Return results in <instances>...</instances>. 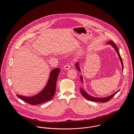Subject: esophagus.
Instances as JSON below:
<instances>
[{
    "label": "esophagus",
    "instance_id": "34e87169",
    "mask_svg": "<svg viewBox=\"0 0 134 134\" xmlns=\"http://www.w3.org/2000/svg\"><path fill=\"white\" fill-rule=\"evenodd\" d=\"M71 68V64H66V65H64V69L66 70H68L69 69H70Z\"/></svg>",
    "mask_w": 134,
    "mask_h": 134
}]
</instances>
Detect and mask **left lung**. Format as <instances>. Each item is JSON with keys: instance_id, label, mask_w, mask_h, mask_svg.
<instances>
[{"instance_id": "obj_1", "label": "left lung", "mask_w": 134, "mask_h": 134, "mask_svg": "<svg viewBox=\"0 0 134 134\" xmlns=\"http://www.w3.org/2000/svg\"><path fill=\"white\" fill-rule=\"evenodd\" d=\"M107 44H110L111 45V46H113V47H114L115 51L116 52L118 55V56L120 58V61L121 62V64H122V70H123V61H122V58L121 57L120 55V53H119V50H118V47L116 46V45L115 44V43L112 41H109L108 42H107ZM75 66L76 67L77 70L80 72V68L79 67V65H78V63H76L75 64ZM80 79H81V80L83 81V79H82V77H80ZM80 92L81 93V94L83 96H84L86 98H87V99L89 100H91V101H93V102H102V103H105V102H107L108 101H109V100H110L115 95V94L119 91H118L117 92H115V93H114L113 94L111 95V96H109L108 97H100V98H98V97H93L92 96H90L89 94H88L82 88H80Z\"/></svg>"}]
</instances>
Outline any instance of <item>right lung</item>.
I'll list each match as a JSON object with an SVG mask.
<instances>
[{
    "instance_id": "add662e5",
    "label": "right lung",
    "mask_w": 134,
    "mask_h": 134,
    "mask_svg": "<svg viewBox=\"0 0 134 134\" xmlns=\"http://www.w3.org/2000/svg\"><path fill=\"white\" fill-rule=\"evenodd\" d=\"M60 72L59 68L53 69L50 73L48 82L44 89L38 94L31 97L16 95L24 102L33 105L41 104L51 100L55 94L58 76Z\"/></svg>"
}]
</instances>
